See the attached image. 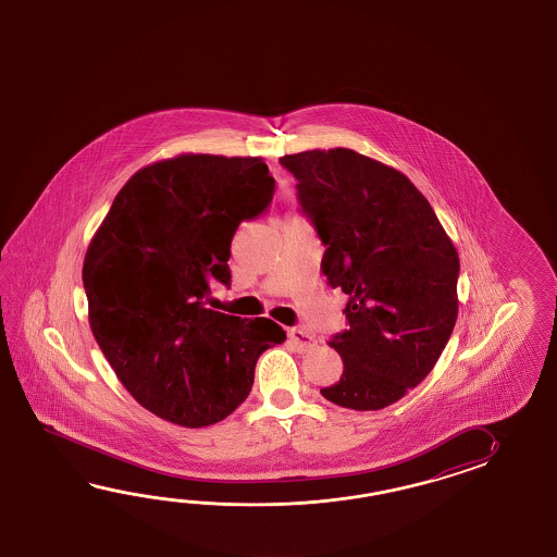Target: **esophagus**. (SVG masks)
Wrapping results in <instances>:
<instances>
[{"mask_svg": "<svg viewBox=\"0 0 557 557\" xmlns=\"http://www.w3.org/2000/svg\"><path fill=\"white\" fill-rule=\"evenodd\" d=\"M288 338H290V343L295 344L298 352H308L317 344L314 336L310 332L305 331V329H293V331L288 332Z\"/></svg>", "mask_w": 557, "mask_h": 557, "instance_id": "34e87169", "label": "esophagus"}]
</instances>
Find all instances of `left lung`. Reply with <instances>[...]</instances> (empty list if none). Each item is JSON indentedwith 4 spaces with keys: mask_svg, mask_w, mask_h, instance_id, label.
I'll list each match as a JSON object with an SVG mask.
<instances>
[{
    "mask_svg": "<svg viewBox=\"0 0 557 557\" xmlns=\"http://www.w3.org/2000/svg\"><path fill=\"white\" fill-rule=\"evenodd\" d=\"M322 245V273L348 295L350 329L332 338L343 376L320 394L382 410L426 379L458 319L460 259L414 183L352 149L284 154Z\"/></svg>",
    "mask_w": 557,
    "mask_h": 557,
    "instance_id": "1",
    "label": "left lung"
}]
</instances>
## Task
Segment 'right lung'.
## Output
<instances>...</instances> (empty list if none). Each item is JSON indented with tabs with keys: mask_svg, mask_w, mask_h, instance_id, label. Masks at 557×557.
Masks as SVG:
<instances>
[{
	"mask_svg": "<svg viewBox=\"0 0 557 557\" xmlns=\"http://www.w3.org/2000/svg\"><path fill=\"white\" fill-rule=\"evenodd\" d=\"M261 157L183 153L119 190L84 261L89 326L131 396L178 426H211L245 403L259 356L286 341L271 319L205 307L231 283V240L273 199Z\"/></svg>",
	"mask_w": 557,
	"mask_h": 557,
	"instance_id": "add662e5",
	"label": "right lung"
}]
</instances>
